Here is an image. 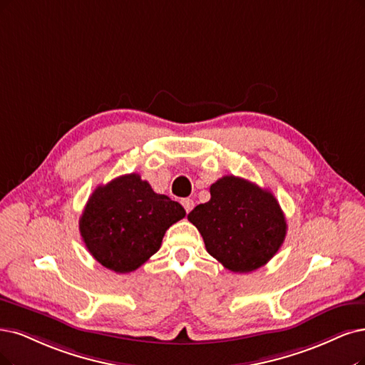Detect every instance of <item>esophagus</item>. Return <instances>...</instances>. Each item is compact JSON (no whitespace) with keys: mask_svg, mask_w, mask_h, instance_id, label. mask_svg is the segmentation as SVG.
<instances>
[{"mask_svg":"<svg viewBox=\"0 0 365 365\" xmlns=\"http://www.w3.org/2000/svg\"><path fill=\"white\" fill-rule=\"evenodd\" d=\"M182 205H183V207H185L186 213H190V212L194 209V200L185 198V200H182Z\"/></svg>","mask_w":365,"mask_h":365,"instance_id":"34e87169","label":"esophagus"}]
</instances>
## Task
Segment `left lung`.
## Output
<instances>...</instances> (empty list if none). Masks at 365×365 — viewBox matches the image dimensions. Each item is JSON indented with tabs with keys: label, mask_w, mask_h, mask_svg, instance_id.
<instances>
[{
	"label": "left lung",
	"mask_w": 365,
	"mask_h": 365,
	"mask_svg": "<svg viewBox=\"0 0 365 365\" xmlns=\"http://www.w3.org/2000/svg\"><path fill=\"white\" fill-rule=\"evenodd\" d=\"M207 252L232 272L264 266L281 248L287 222L274 194L236 175L210 186V200L187 215Z\"/></svg>",
	"instance_id": "left-lung-1"
}]
</instances>
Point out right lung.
Listing matches in <instances>:
<instances>
[{"label": "right lung", "instance_id": "obj_1", "mask_svg": "<svg viewBox=\"0 0 365 365\" xmlns=\"http://www.w3.org/2000/svg\"><path fill=\"white\" fill-rule=\"evenodd\" d=\"M185 215L178 201L156 194L132 173L93 191L79 218V232L102 266L128 274L152 257L165 232Z\"/></svg>", "mask_w": 365, "mask_h": 365}]
</instances>
